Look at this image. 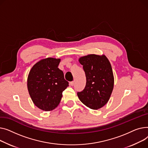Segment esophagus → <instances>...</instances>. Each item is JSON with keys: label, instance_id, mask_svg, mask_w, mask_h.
Masks as SVG:
<instances>
[{"label": "esophagus", "instance_id": "esophagus-1", "mask_svg": "<svg viewBox=\"0 0 148 148\" xmlns=\"http://www.w3.org/2000/svg\"><path fill=\"white\" fill-rule=\"evenodd\" d=\"M74 84H75V82H74V81H72V82H70V85H71V86H73Z\"/></svg>", "mask_w": 148, "mask_h": 148}]
</instances>
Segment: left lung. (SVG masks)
<instances>
[{"label": "left lung", "instance_id": "1", "mask_svg": "<svg viewBox=\"0 0 148 148\" xmlns=\"http://www.w3.org/2000/svg\"><path fill=\"white\" fill-rule=\"evenodd\" d=\"M86 76V85L77 94L81 101L90 109L97 110L109 101L114 89V77L111 64L105 56L90 54L81 57Z\"/></svg>", "mask_w": 148, "mask_h": 148}]
</instances>
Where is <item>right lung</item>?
<instances>
[{
  "instance_id": "1",
  "label": "right lung",
  "mask_w": 148,
  "mask_h": 148,
  "mask_svg": "<svg viewBox=\"0 0 148 148\" xmlns=\"http://www.w3.org/2000/svg\"><path fill=\"white\" fill-rule=\"evenodd\" d=\"M60 58H47L34 64L27 77V88L33 103L42 110L56 108L63 91L69 86L62 71L58 68Z\"/></svg>"
}]
</instances>
